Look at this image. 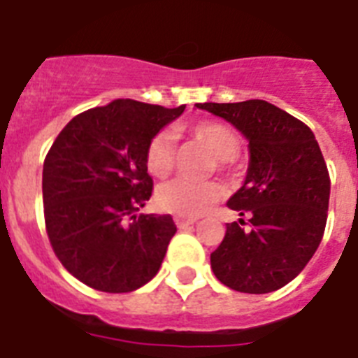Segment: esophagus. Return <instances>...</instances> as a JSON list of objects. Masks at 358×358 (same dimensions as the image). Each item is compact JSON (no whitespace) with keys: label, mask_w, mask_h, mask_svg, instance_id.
<instances>
[{"label":"esophagus","mask_w":358,"mask_h":358,"mask_svg":"<svg viewBox=\"0 0 358 358\" xmlns=\"http://www.w3.org/2000/svg\"><path fill=\"white\" fill-rule=\"evenodd\" d=\"M174 223H176V227H178V229H187V227H191V224L195 223V219L176 217V219H174Z\"/></svg>","instance_id":"obj_1"}]
</instances>
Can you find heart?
<instances>
[{"instance_id":"heart-1","label":"heart","mask_w":358,"mask_h":358,"mask_svg":"<svg viewBox=\"0 0 358 358\" xmlns=\"http://www.w3.org/2000/svg\"><path fill=\"white\" fill-rule=\"evenodd\" d=\"M185 131L204 145L219 159L221 169L229 167L239 152V137L229 124L217 120H201L185 126ZM145 163L148 173L157 178H165L174 167V141L169 134H156L146 146ZM223 187L215 182H191L173 180L163 184L156 193L157 206L163 212L178 217H199L208 212L215 202L221 201Z\"/></svg>"}]
</instances>
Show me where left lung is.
<instances>
[{"label":"left lung","mask_w":358,"mask_h":358,"mask_svg":"<svg viewBox=\"0 0 358 358\" xmlns=\"http://www.w3.org/2000/svg\"><path fill=\"white\" fill-rule=\"evenodd\" d=\"M229 120L249 141L245 184L227 202L239 223L210 256L215 277L243 294H269L294 280L322 243L331 178L316 137L299 119L266 100L196 103Z\"/></svg>","instance_id":"1"}]
</instances>
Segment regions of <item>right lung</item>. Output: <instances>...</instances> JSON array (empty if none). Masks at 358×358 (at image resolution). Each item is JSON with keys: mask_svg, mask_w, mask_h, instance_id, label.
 <instances>
[{"mask_svg": "<svg viewBox=\"0 0 358 358\" xmlns=\"http://www.w3.org/2000/svg\"><path fill=\"white\" fill-rule=\"evenodd\" d=\"M184 109L113 100L76 115L53 141L42 171L46 232L64 269L87 286L126 294L159 271L176 224L137 215L154 189L145 154Z\"/></svg>", "mask_w": 358, "mask_h": 358, "instance_id": "add662e5", "label": "right lung"}]
</instances>
